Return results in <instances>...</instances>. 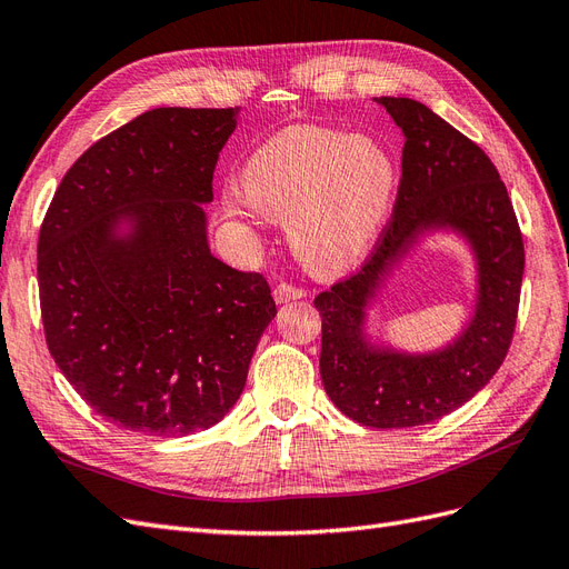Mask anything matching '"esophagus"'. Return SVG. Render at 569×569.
<instances>
[{
  "label": "esophagus",
  "instance_id": "1",
  "mask_svg": "<svg viewBox=\"0 0 569 569\" xmlns=\"http://www.w3.org/2000/svg\"><path fill=\"white\" fill-rule=\"evenodd\" d=\"M272 297H274V301H278V303H287V301L301 299V297H303V289H301V287H295V284H289V282H280L278 287H274Z\"/></svg>",
  "mask_w": 569,
  "mask_h": 569
}]
</instances>
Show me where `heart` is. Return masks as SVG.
Wrapping results in <instances>:
<instances>
[{
    "label": "heart",
    "instance_id": "obj_1",
    "mask_svg": "<svg viewBox=\"0 0 569 569\" xmlns=\"http://www.w3.org/2000/svg\"><path fill=\"white\" fill-rule=\"evenodd\" d=\"M399 187L391 153L368 134L289 126L258 147L242 168V189L258 213L287 220L289 244L313 272L356 266L389 218ZM234 211L244 201L230 197Z\"/></svg>",
    "mask_w": 569,
    "mask_h": 569
}]
</instances>
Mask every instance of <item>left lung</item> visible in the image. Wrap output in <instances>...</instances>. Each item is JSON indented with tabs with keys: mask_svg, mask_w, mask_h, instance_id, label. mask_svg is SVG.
<instances>
[{
	"mask_svg": "<svg viewBox=\"0 0 569 569\" xmlns=\"http://www.w3.org/2000/svg\"><path fill=\"white\" fill-rule=\"evenodd\" d=\"M401 128V182L387 226L356 272L316 297L322 318L320 377L343 416L377 429H403L449 416L489 385L510 349L525 272L522 232L491 159L435 111L408 97H380ZM451 227L478 258L476 316L435 355L380 350L365 337V306L429 229Z\"/></svg>",
	"mask_w": 569,
	"mask_h": 569,
	"instance_id": "1",
	"label": "left lung"
}]
</instances>
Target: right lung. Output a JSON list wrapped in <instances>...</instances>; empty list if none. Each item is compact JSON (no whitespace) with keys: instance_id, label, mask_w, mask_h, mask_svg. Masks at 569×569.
<instances>
[{"instance_id":"right-lung-1","label":"right lung","mask_w":569,"mask_h":569,"mask_svg":"<svg viewBox=\"0 0 569 569\" xmlns=\"http://www.w3.org/2000/svg\"><path fill=\"white\" fill-rule=\"evenodd\" d=\"M237 113L137 116L68 168L42 220L49 353L94 412L130 432L184 437L226 418L278 313L263 274L218 261L206 239L201 203L213 201Z\"/></svg>"}]
</instances>
